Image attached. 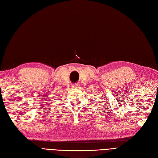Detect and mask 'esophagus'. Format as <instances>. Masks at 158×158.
Instances as JSON below:
<instances>
[{
  "label": "esophagus",
  "mask_w": 158,
  "mask_h": 158,
  "mask_svg": "<svg viewBox=\"0 0 158 158\" xmlns=\"http://www.w3.org/2000/svg\"><path fill=\"white\" fill-rule=\"evenodd\" d=\"M73 87L75 88H79L80 87V85H79V83H75V84H73Z\"/></svg>",
  "instance_id": "1"
}]
</instances>
